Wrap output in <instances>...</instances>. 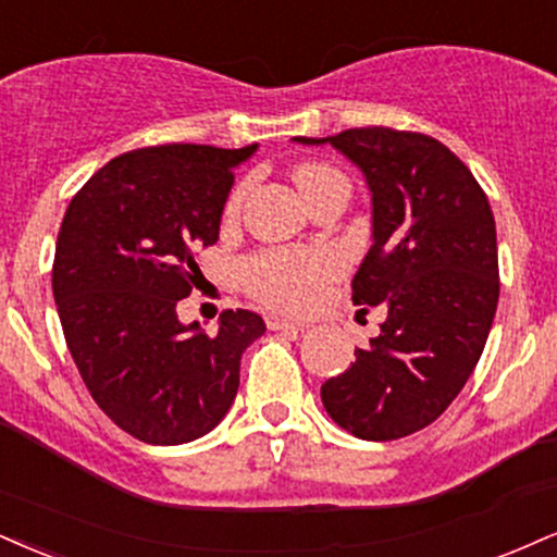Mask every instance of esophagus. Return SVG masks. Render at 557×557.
<instances>
[{
    "label": "esophagus",
    "instance_id": "34e87169",
    "mask_svg": "<svg viewBox=\"0 0 557 557\" xmlns=\"http://www.w3.org/2000/svg\"><path fill=\"white\" fill-rule=\"evenodd\" d=\"M267 326H270L272 332H306L308 330L306 321H293V319H280V317L267 319Z\"/></svg>",
    "mask_w": 557,
    "mask_h": 557
}]
</instances>
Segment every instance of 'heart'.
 <instances>
[{
    "mask_svg": "<svg viewBox=\"0 0 557 557\" xmlns=\"http://www.w3.org/2000/svg\"><path fill=\"white\" fill-rule=\"evenodd\" d=\"M330 178H339L330 165L306 163L296 171V184L304 197ZM238 199L240 194L236 191L231 207H236ZM334 272L337 259L326 251H264L240 264V280L253 296L290 311H304L317 304L324 283Z\"/></svg>",
    "mask_w": 557,
    "mask_h": 557,
    "instance_id": "heart-1",
    "label": "heart"
}]
</instances>
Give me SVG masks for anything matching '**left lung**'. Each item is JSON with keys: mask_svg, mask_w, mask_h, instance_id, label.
<instances>
[{"mask_svg": "<svg viewBox=\"0 0 557 557\" xmlns=\"http://www.w3.org/2000/svg\"><path fill=\"white\" fill-rule=\"evenodd\" d=\"M371 191V249L352 277L355 306H384L379 337L321 401L339 428L363 441H394L431 425L478 366L498 306V244L485 191L472 171L418 132L388 126L334 137Z\"/></svg>", "mask_w": 557, "mask_h": 557, "instance_id": "8db88e82", "label": "left lung"}]
</instances>
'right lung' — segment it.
<instances>
[{
  "label": "right lung",
  "instance_id": "1",
  "mask_svg": "<svg viewBox=\"0 0 557 557\" xmlns=\"http://www.w3.org/2000/svg\"><path fill=\"white\" fill-rule=\"evenodd\" d=\"M259 145H158L109 160L72 197L57 238L53 300L96 405L134 438L189 444L231 410L240 355L264 334L253 311H225L218 334L176 306L199 280L233 171Z\"/></svg>",
  "mask_w": 557,
  "mask_h": 557
}]
</instances>
